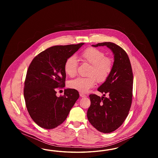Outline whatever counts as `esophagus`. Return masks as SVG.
I'll return each instance as SVG.
<instances>
[{
  "instance_id": "34e87169",
  "label": "esophagus",
  "mask_w": 158,
  "mask_h": 158,
  "mask_svg": "<svg viewBox=\"0 0 158 158\" xmlns=\"http://www.w3.org/2000/svg\"><path fill=\"white\" fill-rule=\"evenodd\" d=\"M79 95H80L81 97H82V98H83V97H86V95L85 94H83L82 92H80V93H79Z\"/></svg>"
}]
</instances>
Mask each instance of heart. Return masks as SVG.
<instances>
[{
	"label": "heart",
	"mask_w": 158,
	"mask_h": 158,
	"mask_svg": "<svg viewBox=\"0 0 158 158\" xmlns=\"http://www.w3.org/2000/svg\"><path fill=\"white\" fill-rule=\"evenodd\" d=\"M81 57L85 63L90 64L86 77H78L70 81L68 86L70 88L82 92H86L92 88L96 80L98 83H103L108 79L113 69V61L105 57L102 50L90 47L86 49ZM77 61L75 56H70L65 61L64 69L67 75L73 77L77 74Z\"/></svg>",
	"instance_id": "heart-1"
}]
</instances>
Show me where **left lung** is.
<instances>
[{
    "label": "left lung",
    "mask_w": 158,
    "mask_h": 158,
    "mask_svg": "<svg viewBox=\"0 0 158 158\" xmlns=\"http://www.w3.org/2000/svg\"><path fill=\"white\" fill-rule=\"evenodd\" d=\"M106 46L114 54L112 71L98 88L101 98L90 94V105L87 112L90 124L104 133H111L120 127L127 117L133 97V76L127 54L120 46L105 42L92 45ZM107 94L105 98V94Z\"/></svg>",
    "instance_id": "8db88e82"
}]
</instances>
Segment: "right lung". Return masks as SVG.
Returning <instances> with one entry per match:
<instances>
[{
  "mask_svg": "<svg viewBox=\"0 0 158 158\" xmlns=\"http://www.w3.org/2000/svg\"><path fill=\"white\" fill-rule=\"evenodd\" d=\"M83 44L51 47L31 61L23 95L31 117L40 127L52 129L62 124L79 97L77 90L73 89H65L64 95L57 97L56 89L65 85V61Z\"/></svg>",
  "mask_w": 158,
  "mask_h": 158,
  "instance_id": "right-lung-1",
  "label": "right lung"
}]
</instances>
